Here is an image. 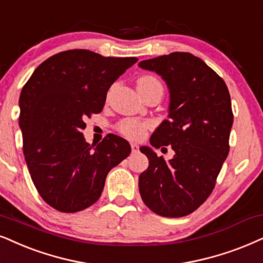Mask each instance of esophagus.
<instances>
[{
	"instance_id": "obj_1",
	"label": "esophagus",
	"mask_w": 263,
	"mask_h": 263,
	"mask_svg": "<svg viewBox=\"0 0 263 263\" xmlns=\"http://www.w3.org/2000/svg\"><path fill=\"white\" fill-rule=\"evenodd\" d=\"M131 149H132V153H138V145L136 144V143H132Z\"/></svg>"
}]
</instances>
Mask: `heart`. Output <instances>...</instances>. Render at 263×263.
Masks as SVG:
<instances>
[{
  "label": "heart",
  "instance_id": "b5f03b06",
  "mask_svg": "<svg viewBox=\"0 0 263 263\" xmlns=\"http://www.w3.org/2000/svg\"><path fill=\"white\" fill-rule=\"evenodd\" d=\"M138 82H154V84L160 85V82L155 78H153V76H143V78L138 80ZM149 126L151 125L148 122L135 120V119H126V120L120 122V125H119V131L125 137L137 141V139H141L145 135Z\"/></svg>",
  "mask_w": 263,
  "mask_h": 263
}]
</instances>
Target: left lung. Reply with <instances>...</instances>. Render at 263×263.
<instances>
[{"mask_svg": "<svg viewBox=\"0 0 263 263\" xmlns=\"http://www.w3.org/2000/svg\"><path fill=\"white\" fill-rule=\"evenodd\" d=\"M138 66L161 76L170 93L168 119L152 135V147L171 145L175 152L166 161L151 147L139 148L149 160L139 175V193L155 214L183 217L209 198L227 159L231 96L223 80L192 53L172 52Z\"/></svg>", "mask_w": 263, "mask_h": 263, "instance_id": "obj_1", "label": "left lung"}]
</instances>
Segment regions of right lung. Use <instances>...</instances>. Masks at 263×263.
Returning a JSON list of instances; mask_svg holds the SVG:
<instances>
[{"mask_svg":"<svg viewBox=\"0 0 263 263\" xmlns=\"http://www.w3.org/2000/svg\"><path fill=\"white\" fill-rule=\"evenodd\" d=\"M138 59L103 57L87 49L52 55L30 76L19 97V126L30 176L55 210L78 212L101 197L105 178L131 147L115 135L95 145L85 119L104 107L107 92Z\"/></svg>","mask_w":263,"mask_h":263,"instance_id":"obj_1","label":"right lung"}]
</instances>
